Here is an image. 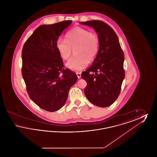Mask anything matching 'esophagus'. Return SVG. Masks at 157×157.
<instances>
[{
  "label": "esophagus",
  "instance_id": "obj_1",
  "mask_svg": "<svg viewBox=\"0 0 157 157\" xmlns=\"http://www.w3.org/2000/svg\"><path fill=\"white\" fill-rule=\"evenodd\" d=\"M76 74L77 75L78 78H81V72H76Z\"/></svg>",
  "mask_w": 157,
  "mask_h": 157
}]
</instances>
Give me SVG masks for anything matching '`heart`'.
<instances>
[{
  "mask_svg": "<svg viewBox=\"0 0 157 157\" xmlns=\"http://www.w3.org/2000/svg\"><path fill=\"white\" fill-rule=\"evenodd\" d=\"M56 49L60 58L67 60L74 49L75 56L67 66L73 71H81L95 59L99 49V39L97 35L82 27L76 26L68 31L65 39H59Z\"/></svg>",
  "mask_w": 157,
  "mask_h": 157,
  "instance_id": "obj_1",
  "label": "heart"
}]
</instances>
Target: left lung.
I'll return each mask as SVG.
<instances>
[{
	"label": "left lung",
	"instance_id": "obj_1",
	"mask_svg": "<svg viewBox=\"0 0 157 157\" xmlns=\"http://www.w3.org/2000/svg\"><path fill=\"white\" fill-rule=\"evenodd\" d=\"M93 28L99 39L97 56L81 77L86 81L84 90L90 102L100 107L112 104L120 95L125 78L124 54L112 28L99 20L81 22Z\"/></svg>",
	"mask_w": 157,
	"mask_h": 157
}]
</instances>
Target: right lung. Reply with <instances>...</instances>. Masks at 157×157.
Returning <instances> with one entry per match:
<instances>
[{
    "mask_svg": "<svg viewBox=\"0 0 157 157\" xmlns=\"http://www.w3.org/2000/svg\"><path fill=\"white\" fill-rule=\"evenodd\" d=\"M71 22L69 20L40 26L23 47L22 75L28 95L49 112L63 106L78 79L75 72L64 68L56 46L60 35Z\"/></svg>",
    "mask_w": 157,
    "mask_h": 157,
    "instance_id": "obj_1",
    "label": "right lung"
}]
</instances>
